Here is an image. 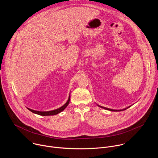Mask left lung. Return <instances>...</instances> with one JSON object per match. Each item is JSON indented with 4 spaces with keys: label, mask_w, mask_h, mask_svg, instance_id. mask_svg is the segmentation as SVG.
I'll use <instances>...</instances> for the list:
<instances>
[{
    "label": "left lung",
    "mask_w": 158,
    "mask_h": 158,
    "mask_svg": "<svg viewBox=\"0 0 158 158\" xmlns=\"http://www.w3.org/2000/svg\"><path fill=\"white\" fill-rule=\"evenodd\" d=\"M101 108H103V109H105L106 110H110V111H121V110H126V109H123V110H114V109H109V108H106V107H102V106H99ZM130 107V106H129ZM128 108V107H127Z\"/></svg>",
    "instance_id": "obj_1"
}]
</instances>
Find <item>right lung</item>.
I'll return each instance as SVG.
<instances>
[{
  "label": "right lung",
  "instance_id": "right-lung-1",
  "mask_svg": "<svg viewBox=\"0 0 158 158\" xmlns=\"http://www.w3.org/2000/svg\"><path fill=\"white\" fill-rule=\"evenodd\" d=\"M70 96H69V98L68 99V101H67V102L64 105L62 106V107L57 109H55V110H51V111H38V110H32V109H31L29 108H27L30 111H31L32 112H33V113H35V114H39V115H40V116H53V115H56V114H57L58 113H59V112H62V110H64V109L68 106L69 103V101H70Z\"/></svg>",
  "mask_w": 158,
  "mask_h": 158
}]
</instances>
